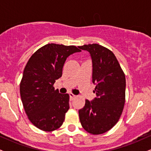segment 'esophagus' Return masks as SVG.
<instances>
[{
	"mask_svg": "<svg viewBox=\"0 0 151 151\" xmlns=\"http://www.w3.org/2000/svg\"><path fill=\"white\" fill-rule=\"evenodd\" d=\"M70 100H73L76 97V95H74V94H73V93H70Z\"/></svg>",
	"mask_w": 151,
	"mask_h": 151,
	"instance_id": "obj_1",
	"label": "esophagus"
}]
</instances>
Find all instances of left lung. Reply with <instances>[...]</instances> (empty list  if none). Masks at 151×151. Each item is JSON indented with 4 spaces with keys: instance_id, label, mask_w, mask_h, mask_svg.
<instances>
[{
    "instance_id": "obj_1",
    "label": "left lung",
    "mask_w": 151,
    "mask_h": 151,
    "mask_svg": "<svg viewBox=\"0 0 151 151\" xmlns=\"http://www.w3.org/2000/svg\"><path fill=\"white\" fill-rule=\"evenodd\" d=\"M89 52L92 62V82L96 97L79 110L82 127L93 135L113 128L122 114L125 104L126 77L114 54L98 44L79 46Z\"/></svg>"
}]
</instances>
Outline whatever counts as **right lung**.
<instances>
[{
    "label": "right lung",
    "mask_w": 151,
    "mask_h": 151,
    "mask_svg": "<svg viewBox=\"0 0 151 151\" xmlns=\"http://www.w3.org/2000/svg\"><path fill=\"white\" fill-rule=\"evenodd\" d=\"M79 52L75 46L51 43L29 59L20 84V97L29 120L39 129L52 131L63 124L70 96L60 93L53 84L62 77L67 58Z\"/></svg>",
    "instance_id": "right-lung-1"
}]
</instances>
